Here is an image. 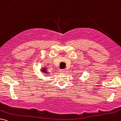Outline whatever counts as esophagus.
<instances>
[{
  "label": "esophagus",
  "instance_id": "obj_1",
  "mask_svg": "<svg viewBox=\"0 0 121 121\" xmlns=\"http://www.w3.org/2000/svg\"><path fill=\"white\" fill-rule=\"evenodd\" d=\"M65 70H63V69H61V70H60V72L61 73H65Z\"/></svg>",
  "mask_w": 121,
  "mask_h": 121
}]
</instances>
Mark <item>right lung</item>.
I'll use <instances>...</instances> for the list:
<instances>
[{
	"label": "right lung",
	"instance_id": "1",
	"mask_svg": "<svg viewBox=\"0 0 121 121\" xmlns=\"http://www.w3.org/2000/svg\"><path fill=\"white\" fill-rule=\"evenodd\" d=\"M43 71L45 72L46 71H45V69H44V70H43Z\"/></svg>",
	"mask_w": 121,
	"mask_h": 121
}]
</instances>
